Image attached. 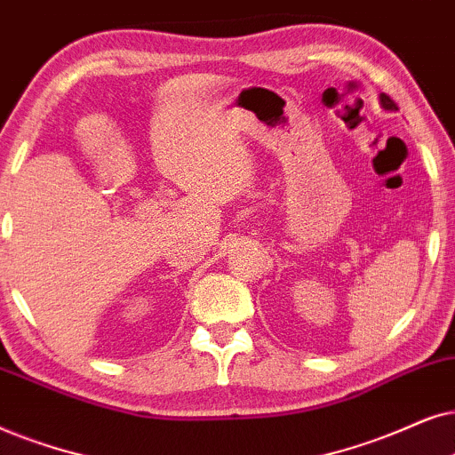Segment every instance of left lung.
I'll list each match as a JSON object with an SVG mask.
<instances>
[{
  "label": "left lung",
  "mask_w": 455,
  "mask_h": 455,
  "mask_svg": "<svg viewBox=\"0 0 455 455\" xmlns=\"http://www.w3.org/2000/svg\"><path fill=\"white\" fill-rule=\"evenodd\" d=\"M380 106H383L387 112H395V110H397V106L393 104V100H391V97H389V95H385V93L380 95Z\"/></svg>",
  "instance_id": "8db88e82"
}]
</instances>
